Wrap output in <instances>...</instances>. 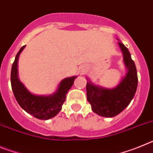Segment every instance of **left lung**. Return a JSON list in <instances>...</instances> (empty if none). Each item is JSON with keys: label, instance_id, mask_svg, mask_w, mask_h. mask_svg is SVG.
I'll return each instance as SVG.
<instances>
[{"label": "left lung", "instance_id": "left-lung-1", "mask_svg": "<svg viewBox=\"0 0 153 153\" xmlns=\"http://www.w3.org/2000/svg\"><path fill=\"white\" fill-rule=\"evenodd\" d=\"M124 56V62L128 68L126 76L114 89L108 90L86 83L87 100L94 113L104 117H113L126 107L134 97L137 89L138 76L136 65L130 53L123 44L119 42Z\"/></svg>", "mask_w": 153, "mask_h": 153}]
</instances>
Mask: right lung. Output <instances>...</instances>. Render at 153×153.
Masks as SVG:
<instances>
[{
  "label": "right lung",
  "mask_w": 153,
  "mask_h": 153,
  "mask_svg": "<svg viewBox=\"0 0 153 153\" xmlns=\"http://www.w3.org/2000/svg\"><path fill=\"white\" fill-rule=\"evenodd\" d=\"M25 46L21 47L16 55L12 65L10 83L12 90L17 102L27 113L40 120H49L54 117L61 110L66 100V94L73 86L76 76L66 78L60 82L59 89L52 96H35L27 91L17 78V60Z\"/></svg>",
  "instance_id": "add662e5"
}]
</instances>
